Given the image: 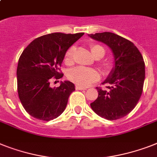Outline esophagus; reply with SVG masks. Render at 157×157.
<instances>
[{"instance_id":"34e87169","label":"esophagus","mask_w":157,"mask_h":157,"mask_svg":"<svg viewBox=\"0 0 157 157\" xmlns=\"http://www.w3.org/2000/svg\"><path fill=\"white\" fill-rule=\"evenodd\" d=\"M76 90H86V88L82 87V86H81V85H76Z\"/></svg>"}]
</instances>
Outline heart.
Segmentation results:
<instances>
[{"label": "heart", "mask_w": 157, "mask_h": 157, "mask_svg": "<svg viewBox=\"0 0 157 157\" xmlns=\"http://www.w3.org/2000/svg\"><path fill=\"white\" fill-rule=\"evenodd\" d=\"M90 50L94 57L98 56L101 52H104V49L97 44H92L90 46ZM72 52H73V48H69L66 52L64 56V61L66 63H71L72 62ZM67 77L70 81H72L76 85L87 86L92 82L97 81L99 76L96 70L84 67H77L70 71Z\"/></svg>", "instance_id": "b5f03b06"}]
</instances>
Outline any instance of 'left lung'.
<instances>
[{"label": "left lung", "mask_w": 157, "mask_h": 157, "mask_svg": "<svg viewBox=\"0 0 157 157\" xmlns=\"http://www.w3.org/2000/svg\"><path fill=\"white\" fill-rule=\"evenodd\" d=\"M91 39L105 43L113 52L114 66L102 84L107 90L97 88L98 97L90 104L101 118L116 120L129 114L140 98L145 78L142 55L129 40L110 32L88 34Z\"/></svg>", "instance_id": "1"}]
</instances>
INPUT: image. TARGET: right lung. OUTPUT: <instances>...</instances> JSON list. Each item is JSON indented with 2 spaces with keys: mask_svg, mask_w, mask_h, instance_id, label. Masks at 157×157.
<instances>
[{
  "mask_svg": "<svg viewBox=\"0 0 157 157\" xmlns=\"http://www.w3.org/2000/svg\"><path fill=\"white\" fill-rule=\"evenodd\" d=\"M84 33H52L37 38L26 47L19 58L17 68V93L21 105L28 114L37 119L50 121L65 109L75 85L61 81L52 88V77L62 78L59 72L66 52Z\"/></svg>",
  "mask_w": 157,
  "mask_h": 157,
  "instance_id": "1",
  "label": "right lung"
}]
</instances>
